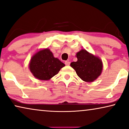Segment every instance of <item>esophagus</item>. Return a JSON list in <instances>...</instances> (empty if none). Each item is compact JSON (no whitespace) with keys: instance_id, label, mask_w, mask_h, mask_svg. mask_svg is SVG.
I'll use <instances>...</instances> for the list:
<instances>
[{"instance_id":"obj_1","label":"esophagus","mask_w":129,"mask_h":129,"mask_svg":"<svg viewBox=\"0 0 129 129\" xmlns=\"http://www.w3.org/2000/svg\"><path fill=\"white\" fill-rule=\"evenodd\" d=\"M70 62L69 61H65V64L67 65V66H69V65H70Z\"/></svg>"}]
</instances>
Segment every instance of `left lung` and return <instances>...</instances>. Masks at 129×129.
Masks as SVG:
<instances>
[{
	"label": "left lung",
	"instance_id": "left-lung-1",
	"mask_svg": "<svg viewBox=\"0 0 129 129\" xmlns=\"http://www.w3.org/2000/svg\"><path fill=\"white\" fill-rule=\"evenodd\" d=\"M76 57L77 61L71 63L70 66L82 80L92 82L101 75L103 64L98 57L89 53L85 49H81L77 52Z\"/></svg>",
	"mask_w": 129,
	"mask_h": 129
}]
</instances>
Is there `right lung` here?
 <instances>
[{
  "mask_svg": "<svg viewBox=\"0 0 129 129\" xmlns=\"http://www.w3.org/2000/svg\"><path fill=\"white\" fill-rule=\"evenodd\" d=\"M64 66V63L54 57L52 52L46 48L33 56L29 68L35 78L41 80H48L58 73Z\"/></svg>",
  "mask_w": 129,
  "mask_h": 129,
  "instance_id": "1",
  "label": "right lung"
}]
</instances>
